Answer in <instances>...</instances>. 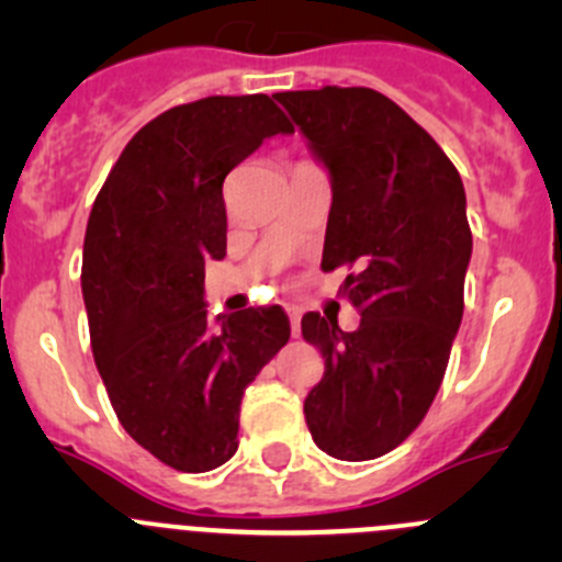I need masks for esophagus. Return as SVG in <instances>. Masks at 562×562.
Segmentation results:
<instances>
[{"label":"esophagus","instance_id":"esophagus-1","mask_svg":"<svg viewBox=\"0 0 562 562\" xmlns=\"http://www.w3.org/2000/svg\"><path fill=\"white\" fill-rule=\"evenodd\" d=\"M288 315H291L293 337H299V334H302V315H299V307H288Z\"/></svg>","mask_w":562,"mask_h":562}]
</instances>
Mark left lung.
Wrapping results in <instances>:
<instances>
[{"label":"left lung","mask_w":562,"mask_h":562,"mask_svg":"<svg viewBox=\"0 0 562 562\" xmlns=\"http://www.w3.org/2000/svg\"><path fill=\"white\" fill-rule=\"evenodd\" d=\"M277 100L331 179L321 266H356L342 293L361 313L356 331L337 317H302L326 367L304 416L317 449L364 462L396 449L443 383L473 252L464 187L432 135L375 89Z\"/></svg>","instance_id":"1"}]
</instances>
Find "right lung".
<instances>
[{"mask_svg":"<svg viewBox=\"0 0 562 562\" xmlns=\"http://www.w3.org/2000/svg\"><path fill=\"white\" fill-rule=\"evenodd\" d=\"M277 133L293 127L266 94L176 105L124 146L89 214L94 364L130 438L181 473L236 454L245 389L291 337L277 304L209 321L203 302V266L225 255V176Z\"/></svg>","mask_w":562,"mask_h":562,"instance_id":"right-lung-1","label":"right lung"}]
</instances>
